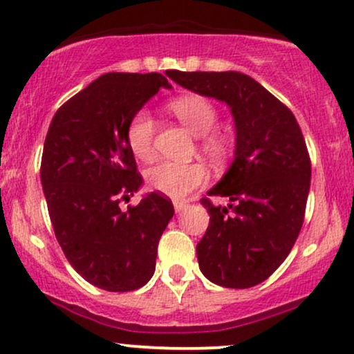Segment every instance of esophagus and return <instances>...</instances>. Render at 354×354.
<instances>
[{"label":"esophagus","mask_w":354,"mask_h":354,"mask_svg":"<svg viewBox=\"0 0 354 354\" xmlns=\"http://www.w3.org/2000/svg\"><path fill=\"white\" fill-rule=\"evenodd\" d=\"M173 206H174V211H176V213H181V211L185 209L188 205H186L185 201H174Z\"/></svg>","instance_id":"1"}]
</instances>
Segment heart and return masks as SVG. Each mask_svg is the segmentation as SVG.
I'll return each instance as SVG.
<instances>
[{
  "instance_id": "heart-1",
  "label": "heart",
  "mask_w": 354,
  "mask_h": 354,
  "mask_svg": "<svg viewBox=\"0 0 354 354\" xmlns=\"http://www.w3.org/2000/svg\"><path fill=\"white\" fill-rule=\"evenodd\" d=\"M169 109L176 115L193 135L201 136V151L211 160H219L228 153V141L218 133H211L218 123V109L209 100L203 96H183L169 104ZM154 131L156 123L148 111L141 109L129 121L128 145L133 154L140 160H148L153 154ZM146 181L149 188L166 196L181 200L189 191L201 186L206 181V169L200 163H174L160 161L146 171Z\"/></svg>"
}]
</instances>
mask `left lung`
I'll return each mask as SVG.
<instances>
[{
	"instance_id": "left-lung-1",
	"label": "left lung",
	"mask_w": 354,
	"mask_h": 354,
	"mask_svg": "<svg viewBox=\"0 0 354 354\" xmlns=\"http://www.w3.org/2000/svg\"><path fill=\"white\" fill-rule=\"evenodd\" d=\"M169 78L198 95L225 101L236 128L234 160L209 196L228 198L214 206L196 246L201 273L225 288L256 286L278 270L303 226L311 161L290 108L251 76L238 71H178Z\"/></svg>"
}]
</instances>
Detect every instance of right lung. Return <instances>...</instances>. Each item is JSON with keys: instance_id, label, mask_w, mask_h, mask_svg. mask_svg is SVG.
<instances>
[{"instance_id": "obj_1", "label": "right lung", "mask_w": 354, "mask_h": 354, "mask_svg": "<svg viewBox=\"0 0 354 354\" xmlns=\"http://www.w3.org/2000/svg\"><path fill=\"white\" fill-rule=\"evenodd\" d=\"M161 86L171 84L160 73H106L56 111L44 140L41 185L56 239L101 290L123 293L151 279L174 214L158 193L120 208L143 183L126 138L129 121Z\"/></svg>"}]
</instances>
